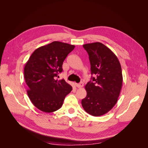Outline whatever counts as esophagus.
Masks as SVG:
<instances>
[{
  "label": "esophagus",
  "instance_id": "1",
  "mask_svg": "<svg viewBox=\"0 0 148 148\" xmlns=\"http://www.w3.org/2000/svg\"><path fill=\"white\" fill-rule=\"evenodd\" d=\"M83 85H84L83 82H80L79 83H76V84H75V86H77V88H82V87L83 86Z\"/></svg>",
  "mask_w": 148,
  "mask_h": 148
}]
</instances>
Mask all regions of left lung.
Here are the masks:
<instances>
[{
  "label": "left lung",
  "mask_w": 148,
  "mask_h": 148,
  "mask_svg": "<svg viewBox=\"0 0 148 148\" xmlns=\"http://www.w3.org/2000/svg\"><path fill=\"white\" fill-rule=\"evenodd\" d=\"M89 55L91 77L85 86L86 97L82 105L87 113L101 116L113 108L118 101L122 86V68L114 53L101 42L83 46Z\"/></svg>",
  "instance_id": "1"
}]
</instances>
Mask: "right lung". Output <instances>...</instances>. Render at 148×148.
<instances>
[{"mask_svg":"<svg viewBox=\"0 0 148 148\" xmlns=\"http://www.w3.org/2000/svg\"><path fill=\"white\" fill-rule=\"evenodd\" d=\"M75 46L53 41L33 52L24 69L27 93L33 104L42 112L50 113L59 109L71 87L64 79H56L62 64Z\"/></svg>","mask_w":148,"mask_h":148,"instance_id":"1","label":"right lung"}]
</instances>
